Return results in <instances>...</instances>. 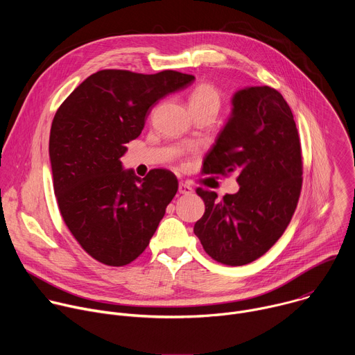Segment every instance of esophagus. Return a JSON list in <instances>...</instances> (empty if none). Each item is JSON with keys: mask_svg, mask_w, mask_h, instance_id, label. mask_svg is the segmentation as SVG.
Listing matches in <instances>:
<instances>
[{"mask_svg": "<svg viewBox=\"0 0 355 355\" xmlns=\"http://www.w3.org/2000/svg\"><path fill=\"white\" fill-rule=\"evenodd\" d=\"M178 192L182 193V195H189V193L193 192V188H192L189 184H187V182H180V185H178Z\"/></svg>", "mask_w": 355, "mask_h": 355, "instance_id": "1", "label": "esophagus"}]
</instances>
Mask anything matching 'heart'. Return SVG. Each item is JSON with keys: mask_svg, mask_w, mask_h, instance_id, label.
Listing matches in <instances>:
<instances>
[{"mask_svg": "<svg viewBox=\"0 0 355 355\" xmlns=\"http://www.w3.org/2000/svg\"><path fill=\"white\" fill-rule=\"evenodd\" d=\"M189 107H191V110L211 108L218 112L219 107H220V94L211 84H199L191 92Z\"/></svg>", "mask_w": 355, "mask_h": 355, "instance_id": "obj_1", "label": "heart"}]
</instances>
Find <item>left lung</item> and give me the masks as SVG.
Segmentation results:
<instances>
[{
    "label": "left lung",
    "instance_id": "left-lung-1",
    "mask_svg": "<svg viewBox=\"0 0 355 355\" xmlns=\"http://www.w3.org/2000/svg\"><path fill=\"white\" fill-rule=\"evenodd\" d=\"M204 173H236L240 188L222 199L198 188L205 214L193 233L222 264L257 260L285 232L302 188L297 129L277 89L264 85L234 92L230 116L204 159Z\"/></svg>",
    "mask_w": 355,
    "mask_h": 355
}]
</instances>
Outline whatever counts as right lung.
<instances>
[{"label": "right lung", "mask_w": 355, "mask_h": 355, "mask_svg": "<svg viewBox=\"0 0 355 355\" xmlns=\"http://www.w3.org/2000/svg\"><path fill=\"white\" fill-rule=\"evenodd\" d=\"M193 80L173 70H101L58 110L49 139L55 195L69 230L96 261L122 267L136 260L177 193L171 171L156 168L140 178L123 170L121 157L151 107Z\"/></svg>", "instance_id": "obj_1"}]
</instances>
